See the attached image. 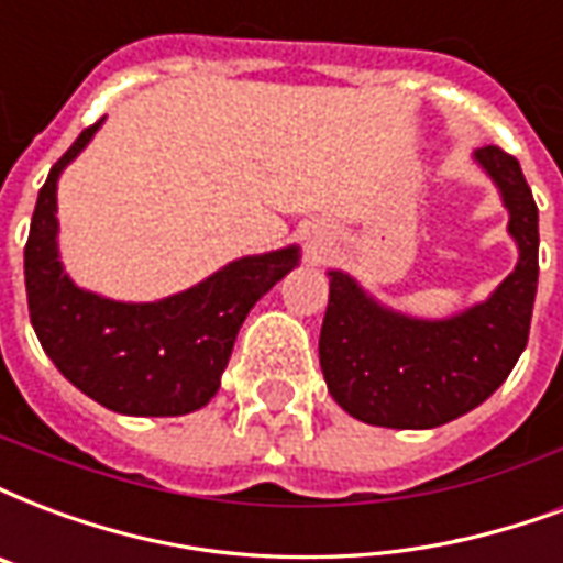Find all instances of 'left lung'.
Listing matches in <instances>:
<instances>
[{
	"mask_svg": "<svg viewBox=\"0 0 563 563\" xmlns=\"http://www.w3.org/2000/svg\"><path fill=\"white\" fill-rule=\"evenodd\" d=\"M475 159L496 180L519 246L514 273L487 302L448 320H416L379 306L344 273H329L320 367L338 407L365 424H448L484 404L526 350L538 294V205L517 156L487 145Z\"/></svg>",
	"mask_w": 563,
	"mask_h": 563,
	"instance_id": "obj_1",
	"label": "left lung"
}]
</instances>
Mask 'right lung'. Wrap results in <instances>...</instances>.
Wrapping results in <instances>:
<instances>
[{
	"label": "right lung",
	"mask_w": 563,
	"mask_h": 563,
	"mask_svg": "<svg viewBox=\"0 0 563 563\" xmlns=\"http://www.w3.org/2000/svg\"><path fill=\"white\" fill-rule=\"evenodd\" d=\"M100 124L103 118L79 133L37 192L25 243L29 317L53 365L100 407L186 416L217 395L243 320L297 266L299 249L240 257L159 302H115L76 287L58 261L56 186Z\"/></svg>",
	"instance_id": "add662e5"
}]
</instances>
